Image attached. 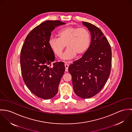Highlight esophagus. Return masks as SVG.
Here are the masks:
<instances>
[{"instance_id": "34e87169", "label": "esophagus", "mask_w": 132, "mask_h": 132, "mask_svg": "<svg viewBox=\"0 0 132 132\" xmlns=\"http://www.w3.org/2000/svg\"><path fill=\"white\" fill-rule=\"evenodd\" d=\"M64 66H65V71L68 72V68H69V65L68 63H66L64 64Z\"/></svg>"}]
</instances>
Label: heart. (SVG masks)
<instances>
[{"label":"heart","mask_w":132,"mask_h":132,"mask_svg":"<svg viewBox=\"0 0 132 132\" xmlns=\"http://www.w3.org/2000/svg\"><path fill=\"white\" fill-rule=\"evenodd\" d=\"M58 36V38H50L49 44L53 52L59 57L66 45L68 49L61 56L63 60H71L77 55H83L90 46V34L85 28L66 27L59 31Z\"/></svg>","instance_id":"1"}]
</instances>
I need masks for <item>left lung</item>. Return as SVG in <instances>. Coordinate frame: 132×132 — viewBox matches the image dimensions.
Instances as JSON below:
<instances>
[{"instance_id": "8db88e82", "label": "left lung", "mask_w": 132, "mask_h": 132, "mask_svg": "<svg viewBox=\"0 0 132 132\" xmlns=\"http://www.w3.org/2000/svg\"><path fill=\"white\" fill-rule=\"evenodd\" d=\"M90 31L91 42L86 52L69 67L75 94L88 98L99 93L110 74L112 52L102 31L94 25L82 22Z\"/></svg>"}]
</instances>
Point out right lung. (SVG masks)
<instances>
[{"mask_svg":"<svg viewBox=\"0 0 132 132\" xmlns=\"http://www.w3.org/2000/svg\"><path fill=\"white\" fill-rule=\"evenodd\" d=\"M65 24L58 20L42 23L29 33L21 49L20 64L24 83L33 94L45 100L57 94L65 71L63 62L52 65L55 56L49 44L51 32Z\"/></svg>","mask_w":132,"mask_h":132,"instance_id":"add662e5","label":"right lung"}]
</instances>
